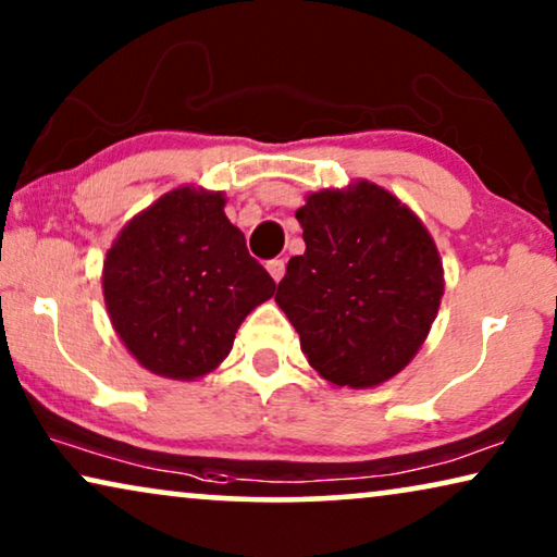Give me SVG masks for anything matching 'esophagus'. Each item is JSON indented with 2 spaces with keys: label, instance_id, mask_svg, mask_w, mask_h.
I'll list each match as a JSON object with an SVG mask.
<instances>
[{
  "label": "esophagus",
  "instance_id": "34e87169",
  "mask_svg": "<svg viewBox=\"0 0 557 557\" xmlns=\"http://www.w3.org/2000/svg\"><path fill=\"white\" fill-rule=\"evenodd\" d=\"M265 269H269V273H271V278H273V281H276V284H278V281H281V278H284V273H286V263H284V261H281V258H273V261H269V263H265Z\"/></svg>",
  "mask_w": 557,
  "mask_h": 557
}]
</instances>
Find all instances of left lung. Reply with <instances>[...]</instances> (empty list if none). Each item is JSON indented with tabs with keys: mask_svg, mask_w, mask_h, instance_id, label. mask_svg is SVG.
<instances>
[{
	"mask_svg": "<svg viewBox=\"0 0 557 557\" xmlns=\"http://www.w3.org/2000/svg\"><path fill=\"white\" fill-rule=\"evenodd\" d=\"M296 220L307 250L288 261L276 304L309 364L339 387L398 375L429 337L444 296L431 233L368 180L309 195Z\"/></svg>",
	"mask_w": 557,
	"mask_h": 557,
	"instance_id": "obj_1",
	"label": "left lung"
}]
</instances>
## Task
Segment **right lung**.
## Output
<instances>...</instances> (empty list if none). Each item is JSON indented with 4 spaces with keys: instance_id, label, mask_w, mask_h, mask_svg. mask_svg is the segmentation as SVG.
Returning <instances> with one entry per match:
<instances>
[{
    "instance_id": "1",
    "label": "right lung",
    "mask_w": 557,
    "mask_h": 557,
    "mask_svg": "<svg viewBox=\"0 0 557 557\" xmlns=\"http://www.w3.org/2000/svg\"><path fill=\"white\" fill-rule=\"evenodd\" d=\"M223 208V193L177 187L128 220L106 253L113 330L154 375H208L243 319L276 292Z\"/></svg>"
}]
</instances>
